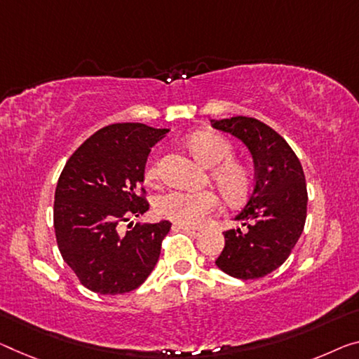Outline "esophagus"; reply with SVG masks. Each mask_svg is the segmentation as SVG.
Wrapping results in <instances>:
<instances>
[{
	"instance_id": "1",
	"label": "esophagus",
	"mask_w": 359,
	"mask_h": 359,
	"mask_svg": "<svg viewBox=\"0 0 359 359\" xmlns=\"http://www.w3.org/2000/svg\"><path fill=\"white\" fill-rule=\"evenodd\" d=\"M176 228L178 229H183L184 233H187L189 236H192V237H197L198 234H201V229H197V228H191V226H183V224H176Z\"/></svg>"
}]
</instances>
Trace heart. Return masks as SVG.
I'll use <instances>...</instances> for the list:
<instances>
[{
	"instance_id": "1",
	"label": "heart",
	"mask_w": 359,
	"mask_h": 359,
	"mask_svg": "<svg viewBox=\"0 0 359 359\" xmlns=\"http://www.w3.org/2000/svg\"><path fill=\"white\" fill-rule=\"evenodd\" d=\"M189 147L194 156L207 167H213L212 180L218 186L226 201L237 203L244 201L252 186L249 168L241 162L231 161L234 147L224 136L212 131H197L189 137ZM146 180L156 183L158 180L157 162H149ZM219 197L213 191H183L173 189L158 196L156 212L161 217L183 226L197 228L205 223L212 213L218 210Z\"/></svg>"
}]
</instances>
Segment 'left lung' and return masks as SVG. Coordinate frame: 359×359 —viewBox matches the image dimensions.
<instances>
[{
  "label": "left lung",
  "mask_w": 359,
  "mask_h": 359,
  "mask_svg": "<svg viewBox=\"0 0 359 359\" xmlns=\"http://www.w3.org/2000/svg\"><path fill=\"white\" fill-rule=\"evenodd\" d=\"M215 130L233 135L249 149L255 183L234 219L245 226L224 234L217 266L237 279H258L287 260L306 219V183L302 163L279 133L257 118L210 120Z\"/></svg>",
  "instance_id": "1"
}]
</instances>
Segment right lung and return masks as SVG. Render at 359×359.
Masks as SVG:
<instances>
[{"label": "right lung", "instance_id": "right-lung-1", "mask_svg": "<svg viewBox=\"0 0 359 359\" xmlns=\"http://www.w3.org/2000/svg\"><path fill=\"white\" fill-rule=\"evenodd\" d=\"M144 123L104 126L72 154L54 194V231L60 255L80 283L96 294L140 287L161 257L172 223L131 222L149 203L142 191L151 147L168 133Z\"/></svg>", "mask_w": 359, "mask_h": 359}]
</instances>
